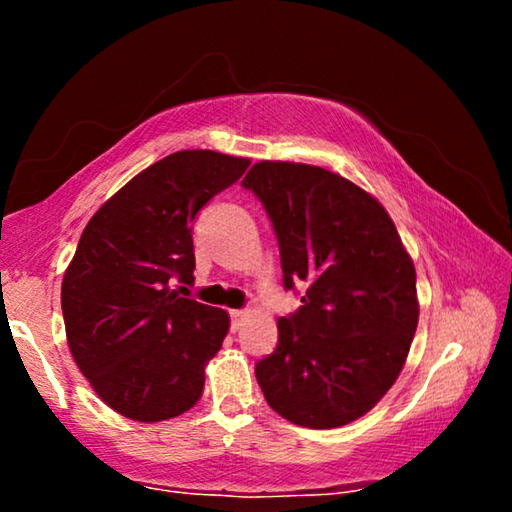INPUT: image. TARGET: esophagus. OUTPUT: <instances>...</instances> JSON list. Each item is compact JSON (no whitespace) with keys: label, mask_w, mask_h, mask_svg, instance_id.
Masks as SVG:
<instances>
[{"label":"esophagus","mask_w":512,"mask_h":512,"mask_svg":"<svg viewBox=\"0 0 512 512\" xmlns=\"http://www.w3.org/2000/svg\"><path fill=\"white\" fill-rule=\"evenodd\" d=\"M248 316V309H232L230 311V318H232V329H239L241 323H244Z\"/></svg>","instance_id":"esophagus-1"}]
</instances>
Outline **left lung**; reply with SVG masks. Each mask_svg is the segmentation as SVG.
<instances>
[{"label": "left lung", "mask_w": 512, "mask_h": 512, "mask_svg": "<svg viewBox=\"0 0 512 512\" xmlns=\"http://www.w3.org/2000/svg\"><path fill=\"white\" fill-rule=\"evenodd\" d=\"M241 185L273 223L284 289L309 284L296 314L277 320L257 384L289 422L343 427L404 368L420 316L413 259L384 205L339 173L264 160Z\"/></svg>", "instance_id": "left-lung-1"}]
</instances>
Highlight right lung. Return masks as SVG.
I'll list each match as a JSON object with an SVG mask.
<instances>
[{"mask_svg": "<svg viewBox=\"0 0 512 512\" xmlns=\"http://www.w3.org/2000/svg\"><path fill=\"white\" fill-rule=\"evenodd\" d=\"M248 164L205 149L171 153L85 225L60 289L67 343L97 395L126 418L169 420L201 400L230 316L183 298L171 280H194L196 214Z\"/></svg>", "mask_w": 512, "mask_h": 512, "instance_id": "right-lung-1", "label": "right lung"}]
</instances>
